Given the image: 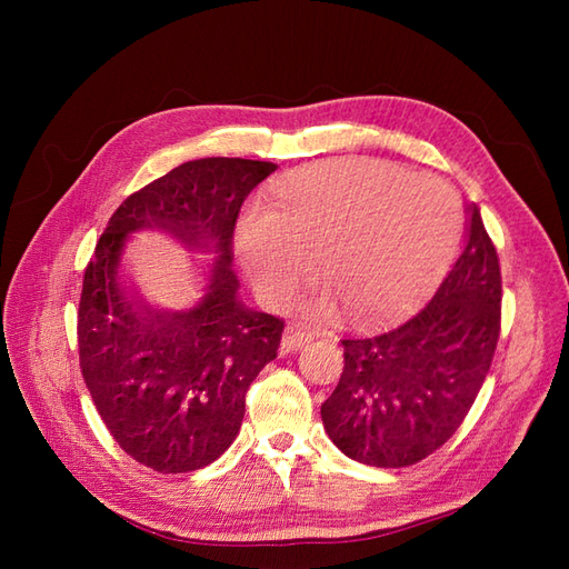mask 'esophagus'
<instances>
[{
    "label": "esophagus",
    "mask_w": 569,
    "mask_h": 569,
    "mask_svg": "<svg viewBox=\"0 0 569 569\" xmlns=\"http://www.w3.org/2000/svg\"><path fill=\"white\" fill-rule=\"evenodd\" d=\"M311 339H313L311 330H306V327H301V325H289L287 330H284V337H282V351L284 353L297 351V349H301L303 343H308Z\"/></svg>",
    "instance_id": "34e87169"
}]
</instances>
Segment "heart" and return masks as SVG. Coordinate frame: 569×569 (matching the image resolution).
Returning a JSON list of instances; mask_svg holds the SVG:
<instances>
[{"label":"heart","instance_id":"b5f03b06","mask_svg":"<svg viewBox=\"0 0 569 569\" xmlns=\"http://www.w3.org/2000/svg\"><path fill=\"white\" fill-rule=\"evenodd\" d=\"M274 209L247 203L234 226V249L253 289L280 306L311 272L327 284L320 308L337 299L356 320L406 311L449 266L460 234V203L435 176L372 159L322 161L272 187Z\"/></svg>","mask_w":569,"mask_h":569}]
</instances>
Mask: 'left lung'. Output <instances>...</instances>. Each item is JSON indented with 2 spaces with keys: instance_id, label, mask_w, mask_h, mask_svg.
<instances>
[{
  "instance_id": "1",
  "label": "left lung",
  "mask_w": 569,
  "mask_h": 569,
  "mask_svg": "<svg viewBox=\"0 0 569 569\" xmlns=\"http://www.w3.org/2000/svg\"><path fill=\"white\" fill-rule=\"evenodd\" d=\"M501 266L477 206L435 297L393 330L343 337V370L320 406L341 453L408 468L449 441L485 385L501 335Z\"/></svg>"
}]
</instances>
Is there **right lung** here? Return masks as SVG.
I'll return each mask as SVG.
<instances>
[{
    "label": "right lung",
    "instance_id": "obj_1",
    "mask_svg": "<svg viewBox=\"0 0 569 569\" xmlns=\"http://www.w3.org/2000/svg\"><path fill=\"white\" fill-rule=\"evenodd\" d=\"M278 168L199 159L130 194L109 218L82 274L80 372L116 443L161 475L201 470L234 441L256 375L278 358L284 320L237 301L232 239L251 189ZM159 224L183 241L213 243L210 295L192 312L161 315L117 284L124 237Z\"/></svg>",
    "mask_w": 569,
    "mask_h": 569
}]
</instances>
